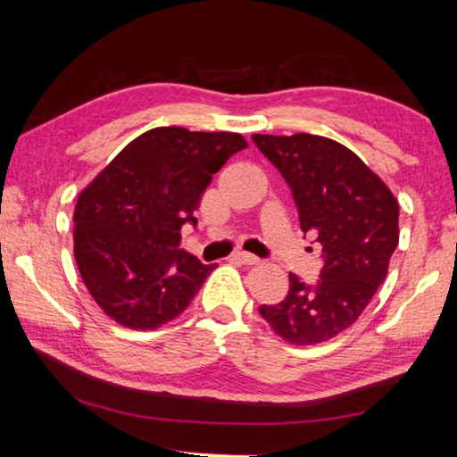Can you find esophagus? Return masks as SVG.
Instances as JSON below:
<instances>
[{
	"label": "esophagus",
	"mask_w": 457,
	"mask_h": 457,
	"mask_svg": "<svg viewBox=\"0 0 457 457\" xmlns=\"http://www.w3.org/2000/svg\"><path fill=\"white\" fill-rule=\"evenodd\" d=\"M234 260H237L239 264H245V266H253V264H258V262H260V258H256L253 253H247V252H236Z\"/></svg>",
	"instance_id": "1"
}]
</instances>
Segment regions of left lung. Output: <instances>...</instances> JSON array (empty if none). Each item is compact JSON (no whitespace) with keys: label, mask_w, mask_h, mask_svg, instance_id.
<instances>
[{"label":"left lung","mask_w":457,"mask_h":457,"mask_svg":"<svg viewBox=\"0 0 457 457\" xmlns=\"http://www.w3.org/2000/svg\"><path fill=\"white\" fill-rule=\"evenodd\" d=\"M282 173L296 201L300 228L322 245L316 286L290 274L282 303L260 306L278 337L296 346L327 343L365 311L383 284L399 244V204L375 171L332 138L252 135Z\"/></svg>","instance_id":"1"}]
</instances>
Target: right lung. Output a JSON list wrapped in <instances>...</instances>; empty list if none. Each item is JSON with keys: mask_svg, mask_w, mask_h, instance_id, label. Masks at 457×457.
<instances>
[{"mask_svg": "<svg viewBox=\"0 0 457 457\" xmlns=\"http://www.w3.org/2000/svg\"><path fill=\"white\" fill-rule=\"evenodd\" d=\"M239 133L157 127L130 141L74 207V260L108 319L154 330L189 306L218 264L183 252L181 226L195 223L201 193L231 154Z\"/></svg>", "mask_w": 457, "mask_h": 457, "instance_id": "1", "label": "right lung"}]
</instances>
